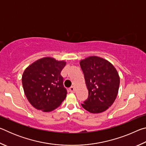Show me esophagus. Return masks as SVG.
Segmentation results:
<instances>
[{
    "label": "esophagus",
    "instance_id": "1",
    "mask_svg": "<svg viewBox=\"0 0 146 146\" xmlns=\"http://www.w3.org/2000/svg\"><path fill=\"white\" fill-rule=\"evenodd\" d=\"M69 90H70V91L71 93H75V88L73 87V86H71V88H70V89H69Z\"/></svg>",
    "mask_w": 146,
    "mask_h": 146
}]
</instances>
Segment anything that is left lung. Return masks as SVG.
<instances>
[{
  "instance_id": "8db88e82",
  "label": "left lung",
  "mask_w": 146,
  "mask_h": 146,
  "mask_svg": "<svg viewBox=\"0 0 146 146\" xmlns=\"http://www.w3.org/2000/svg\"><path fill=\"white\" fill-rule=\"evenodd\" d=\"M80 65L89 94L82 106L91 113L105 111L118 94L120 78L117 70L110 62L96 56L82 60Z\"/></svg>"
}]
</instances>
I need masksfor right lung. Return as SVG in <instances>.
I'll use <instances>...</instances> for the list:
<instances>
[{"label": "right lung", "instance_id": "obj_1", "mask_svg": "<svg viewBox=\"0 0 146 146\" xmlns=\"http://www.w3.org/2000/svg\"><path fill=\"white\" fill-rule=\"evenodd\" d=\"M65 66L64 61L44 57L26 69L22 82L26 97L35 108L44 112L51 111L65 99L67 90L60 75Z\"/></svg>", "mask_w": 146, "mask_h": 146}]
</instances>
